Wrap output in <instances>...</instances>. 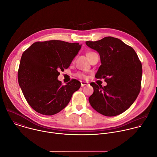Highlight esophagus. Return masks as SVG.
<instances>
[{"instance_id":"obj_1","label":"esophagus","mask_w":157,"mask_h":157,"mask_svg":"<svg viewBox=\"0 0 157 157\" xmlns=\"http://www.w3.org/2000/svg\"><path fill=\"white\" fill-rule=\"evenodd\" d=\"M88 84L86 82H84V81H81V87H84L85 86H87Z\"/></svg>"}]
</instances>
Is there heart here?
<instances>
[{"label":"heart","mask_w":157,"mask_h":157,"mask_svg":"<svg viewBox=\"0 0 157 157\" xmlns=\"http://www.w3.org/2000/svg\"><path fill=\"white\" fill-rule=\"evenodd\" d=\"M94 54H95L94 52H88L87 53V57H90V56H92V55H94ZM76 76L77 77H78L79 78H81V79H85L86 78V75L84 73H82V72H79V73H77L76 74Z\"/></svg>","instance_id":"b5f03b06"}]
</instances>
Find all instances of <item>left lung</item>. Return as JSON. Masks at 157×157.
<instances>
[{
  "instance_id": "obj_1",
  "label": "left lung",
  "mask_w": 157,
  "mask_h": 157,
  "mask_svg": "<svg viewBox=\"0 0 157 157\" xmlns=\"http://www.w3.org/2000/svg\"><path fill=\"white\" fill-rule=\"evenodd\" d=\"M86 43L100 56L101 65L96 78H103L107 83L104 87L90 84L94 88L89 98L90 105L106 116L122 114L132 106L141 90L143 68L137 54L131 46L113 36Z\"/></svg>"
}]
</instances>
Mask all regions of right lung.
Listing matches in <instances>:
<instances>
[{
	"label": "right lung",
	"instance_id": "obj_1",
	"mask_svg": "<svg viewBox=\"0 0 157 157\" xmlns=\"http://www.w3.org/2000/svg\"><path fill=\"white\" fill-rule=\"evenodd\" d=\"M81 48L78 43L49 40L35 42L23 52L18 82L26 101L36 112L45 116L59 113L80 88L77 79L63 86L57 77L60 70L70 67Z\"/></svg>",
	"mask_w": 157,
	"mask_h": 157
}]
</instances>
